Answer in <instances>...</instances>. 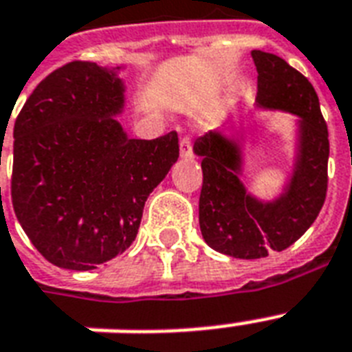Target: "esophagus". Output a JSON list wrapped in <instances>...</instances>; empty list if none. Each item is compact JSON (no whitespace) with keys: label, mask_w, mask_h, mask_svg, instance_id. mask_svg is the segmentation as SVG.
I'll use <instances>...</instances> for the list:
<instances>
[{"label":"esophagus","mask_w":352,"mask_h":352,"mask_svg":"<svg viewBox=\"0 0 352 352\" xmlns=\"http://www.w3.org/2000/svg\"><path fill=\"white\" fill-rule=\"evenodd\" d=\"M181 157L182 159H192L193 151H192V138L184 137L181 140Z\"/></svg>","instance_id":"obj_1"}]
</instances>
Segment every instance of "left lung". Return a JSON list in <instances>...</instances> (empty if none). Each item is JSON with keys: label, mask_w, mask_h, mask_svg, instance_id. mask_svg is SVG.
I'll return each instance as SVG.
<instances>
[{"label": "left lung", "mask_w": 352, "mask_h": 352, "mask_svg": "<svg viewBox=\"0 0 352 352\" xmlns=\"http://www.w3.org/2000/svg\"><path fill=\"white\" fill-rule=\"evenodd\" d=\"M257 69L256 106L298 117L294 168L279 197L261 201L246 190L243 148L237 137L208 131L193 144L203 159L199 225L210 248L259 259L300 239L316 221L327 195L329 131L311 82L283 58L252 51Z\"/></svg>", "instance_id": "8db88e82"}]
</instances>
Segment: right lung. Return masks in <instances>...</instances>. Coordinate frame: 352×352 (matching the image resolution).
I'll list each match as a JSON object with an SVG mask.
<instances>
[{"label": "right lung", "mask_w": 352, "mask_h": 352, "mask_svg": "<svg viewBox=\"0 0 352 352\" xmlns=\"http://www.w3.org/2000/svg\"><path fill=\"white\" fill-rule=\"evenodd\" d=\"M120 67L71 62L36 85L14 124L12 206L47 261L93 270L131 246L146 199L179 159L175 131L129 138Z\"/></svg>", "instance_id": "right-lung-1"}]
</instances>
